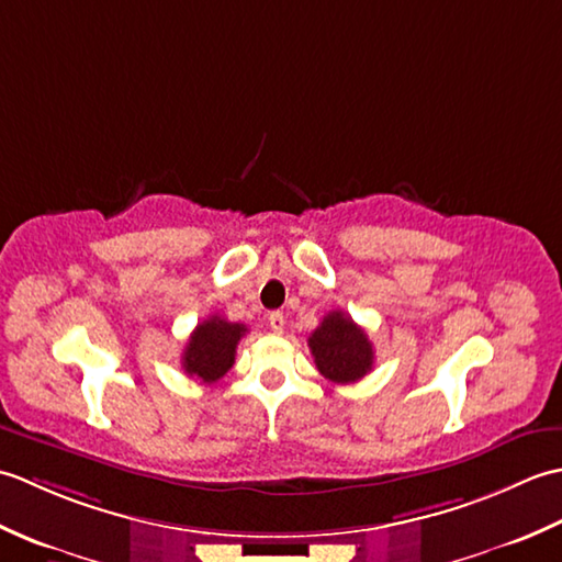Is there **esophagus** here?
<instances>
[{
  "label": "esophagus",
  "mask_w": 562,
  "mask_h": 562,
  "mask_svg": "<svg viewBox=\"0 0 562 562\" xmlns=\"http://www.w3.org/2000/svg\"><path fill=\"white\" fill-rule=\"evenodd\" d=\"M268 324H270L272 333H282V328H284V316H282V312H272V314L268 316Z\"/></svg>",
  "instance_id": "1"
}]
</instances>
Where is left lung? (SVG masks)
<instances>
[{"mask_svg": "<svg viewBox=\"0 0 562 562\" xmlns=\"http://www.w3.org/2000/svg\"><path fill=\"white\" fill-rule=\"evenodd\" d=\"M318 372L333 384H355L374 367V348L364 328L345 312H330L308 336Z\"/></svg>", "mask_w": 562, "mask_h": 562, "instance_id": "obj_1", "label": "left lung"}]
</instances>
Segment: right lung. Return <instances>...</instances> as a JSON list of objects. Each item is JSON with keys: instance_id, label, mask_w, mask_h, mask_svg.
Segmentation results:
<instances>
[{"instance_id": "1", "label": "right lung", "mask_w": 562, "mask_h": 562, "mask_svg": "<svg viewBox=\"0 0 562 562\" xmlns=\"http://www.w3.org/2000/svg\"><path fill=\"white\" fill-rule=\"evenodd\" d=\"M244 324H232L222 316H210L190 333L183 350V369L188 376L200 379L202 384L220 381L234 364L236 345L246 336Z\"/></svg>"}]
</instances>
